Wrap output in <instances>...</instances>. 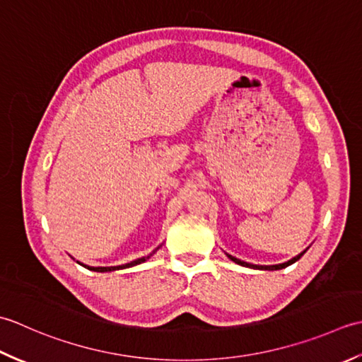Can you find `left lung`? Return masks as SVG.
Returning <instances> with one entry per match:
<instances>
[{
	"label": "left lung",
	"instance_id": "8db88e82",
	"mask_svg": "<svg viewBox=\"0 0 362 362\" xmlns=\"http://www.w3.org/2000/svg\"><path fill=\"white\" fill-rule=\"evenodd\" d=\"M306 253V250L303 253H300L298 256H295V257H292L291 261H287V262H284V264H278V265H253V264H248V262H243V261H240V259H238V257H233V256H230V259L231 261H234L235 264H239V265H243V267H253V269H262V270H281V269H284V267H287V265H291V264H293L295 261H298L301 256H303Z\"/></svg>",
	"mask_w": 362,
	"mask_h": 362
}]
</instances>
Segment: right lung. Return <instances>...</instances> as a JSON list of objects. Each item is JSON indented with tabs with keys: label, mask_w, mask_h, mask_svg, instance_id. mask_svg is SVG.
<instances>
[{
	"label": "right lung",
	"mask_w": 362,
	"mask_h": 362,
	"mask_svg": "<svg viewBox=\"0 0 362 362\" xmlns=\"http://www.w3.org/2000/svg\"><path fill=\"white\" fill-rule=\"evenodd\" d=\"M150 256H146V257H140V259H136V261H132V262H129V264H123V265H117V267H88V265H84V267H87L88 270H93V272H112V270H120V269H127V267H132V265H137V264H142V262H145L146 259H148ZM83 265V264H81Z\"/></svg>",
	"instance_id": "add662e5"
}]
</instances>
